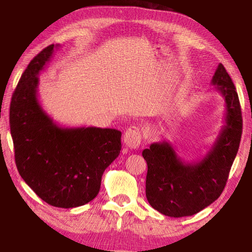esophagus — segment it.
Instances as JSON below:
<instances>
[{
    "label": "esophagus",
    "instance_id": "34e87169",
    "mask_svg": "<svg viewBox=\"0 0 252 252\" xmlns=\"http://www.w3.org/2000/svg\"><path fill=\"white\" fill-rule=\"evenodd\" d=\"M123 141H125L126 146L130 149H136L140 147L142 141V134L141 131L138 126H132L126 131L125 135H123Z\"/></svg>",
    "mask_w": 252,
    "mask_h": 252
}]
</instances>
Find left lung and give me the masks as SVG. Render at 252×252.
Returning a JSON list of instances; mask_svg holds the SVG:
<instances>
[{"label":"left lung","mask_w":252,"mask_h":252,"mask_svg":"<svg viewBox=\"0 0 252 252\" xmlns=\"http://www.w3.org/2000/svg\"><path fill=\"white\" fill-rule=\"evenodd\" d=\"M211 84L224 99V126L210 150L198 162H185L169 141L151 143L142 156L148 164L146 195L168 217L192 216L220 197L237 156L242 133L240 102L231 78L218 65Z\"/></svg>","instance_id":"obj_1"}]
</instances>
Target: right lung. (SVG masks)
<instances>
[{
    "label": "right lung",
    "mask_w": 252,
    "mask_h": 252,
    "mask_svg": "<svg viewBox=\"0 0 252 252\" xmlns=\"http://www.w3.org/2000/svg\"><path fill=\"white\" fill-rule=\"evenodd\" d=\"M36 55L18 83L10 105V127L20 176L39 197L58 208L94 199L104 170L121 151V131L57 125L37 99L39 73L54 49Z\"/></svg>",
    "instance_id": "obj_1"
}]
</instances>
